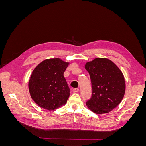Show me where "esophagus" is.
Returning <instances> with one entry per match:
<instances>
[{
    "instance_id": "esophagus-1",
    "label": "esophagus",
    "mask_w": 146,
    "mask_h": 146,
    "mask_svg": "<svg viewBox=\"0 0 146 146\" xmlns=\"http://www.w3.org/2000/svg\"><path fill=\"white\" fill-rule=\"evenodd\" d=\"M79 91L78 88H74L73 89V92H78Z\"/></svg>"
}]
</instances>
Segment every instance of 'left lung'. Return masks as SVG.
<instances>
[{
    "label": "left lung",
    "mask_w": 146,
    "mask_h": 146,
    "mask_svg": "<svg viewBox=\"0 0 146 146\" xmlns=\"http://www.w3.org/2000/svg\"><path fill=\"white\" fill-rule=\"evenodd\" d=\"M85 69L89 72L92 96L86 102L88 108L96 114H105L121 103L125 91L123 75L113 61L96 58L87 62Z\"/></svg>",
    "instance_id": "obj_1"
}]
</instances>
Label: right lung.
I'll list each match as a JSON object with an SVG mask.
<instances>
[{"label":"right lung","mask_w":146,"mask_h":146,"mask_svg":"<svg viewBox=\"0 0 146 146\" xmlns=\"http://www.w3.org/2000/svg\"><path fill=\"white\" fill-rule=\"evenodd\" d=\"M69 64L60 58L46 59L34 69L29 90L39 107L51 111L67 102L70 90L63 74Z\"/></svg>","instance_id":"right-lung-1"}]
</instances>
